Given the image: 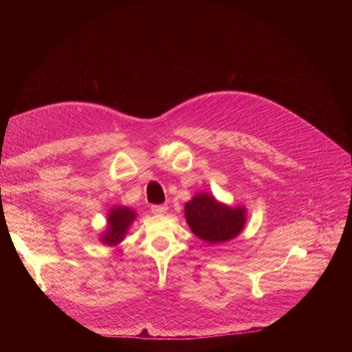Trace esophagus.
Here are the masks:
<instances>
[{
  "label": "esophagus",
  "mask_w": 352,
  "mask_h": 352,
  "mask_svg": "<svg viewBox=\"0 0 352 352\" xmlns=\"http://www.w3.org/2000/svg\"><path fill=\"white\" fill-rule=\"evenodd\" d=\"M167 206L166 205H152L150 206V210H152V213L155 214H164L167 212Z\"/></svg>",
  "instance_id": "34e87169"
}]
</instances>
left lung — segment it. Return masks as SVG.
Listing matches in <instances>:
<instances>
[{"label": "left lung", "instance_id": "8db88e82", "mask_svg": "<svg viewBox=\"0 0 352 352\" xmlns=\"http://www.w3.org/2000/svg\"><path fill=\"white\" fill-rule=\"evenodd\" d=\"M185 217L190 230L210 243L227 242L236 236L245 224V209H231L208 195L199 193L185 205Z\"/></svg>", "mask_w": 352, "mask_h": 352}]
</instances>
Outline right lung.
Returning a JSON list of instances; mask_svg holds the SVG:
<instances>
[{"instance_id": "add662e5", "label": "right lung", "mask_w": 352, "mask_h": 352, "mask_svg": "<svg viewBox=\"0 0 352 352\" xmlns=\"http://www.w3.org/2000/svg\"><path fill=\"white\" fill-rule=\"evenodd\" d=\"M135 212L128 208L113 209L109 214V230L103 235L102 241L107 245H117L124 239L128 227L135 220Z\"/></svg>"}]
</instances>
